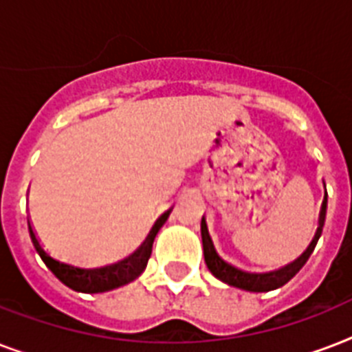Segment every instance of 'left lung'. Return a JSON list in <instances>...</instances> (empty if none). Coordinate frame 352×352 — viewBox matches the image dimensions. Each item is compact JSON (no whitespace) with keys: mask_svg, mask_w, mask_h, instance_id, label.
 <instances>
[{"mask_svg":"<svg viewBox=\"0 0 352 352\" xmlns=\"http://www.w3.org/2000/svg\"><path fill=\"white\" fill-rule=\"evenodd\" d=\"M325 212H327V193H325V199H323L322 212H320V223H318V230L314 239L309 245L303 254H301L294 263H290L281 270H276V272L268 274H250L243 272L239 268L232 267L230 263H226L225 259H221L219 254L215 252L214 243H212V237L208 234V226H206V221H201V235H203V250H204V261H206V267L215 278L225 281V283L232 285V287H237V289L250 290V292H268V290L279 289L283 287L285 283H289L290 279L294 278L296 274L300 272L303 265L309 261V257L316 248V243L320 239L323 230V223H325Z\"/></svg>","mask_w":352,"mask_h":352,"instance_id":"1","label":"left lung"}]
</instances>
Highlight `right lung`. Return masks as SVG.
<instances>
[{
	"label": "right lung",
	"mask_w": 352,
	"mask_h": 352,
	"mask_svg": "<svg viewBox=\"0 0 352 352\" xmlns=\"http://www.w3.org/2000/svg\"><path fill=\"white\" fill-rule=\"evenodd\" d=\"M171 210H168L166 214H162L153 225V228L149 230L148 237L144 241L140 248L137 252H133L131 256L124 259L120 263H115L111 267L104 268H78L67 263H62L51 257L43 250V246L40 245V239L36 237V232L32 230V226L29 225L30 239L34 243L36 252L40 254L47 267L51 268L52 274L56 276L62 283H65L69 289L76 290V292H87V294H96V292H107V290L118 289L122 285L131 283L133 279H137L140 274L144 272V268L148 265L149 256H151V248H153L155 235L159 234L162 225L168 219Z\"/></svg>",
	"instance_id": "right-lung-1"
}]
</instances>
